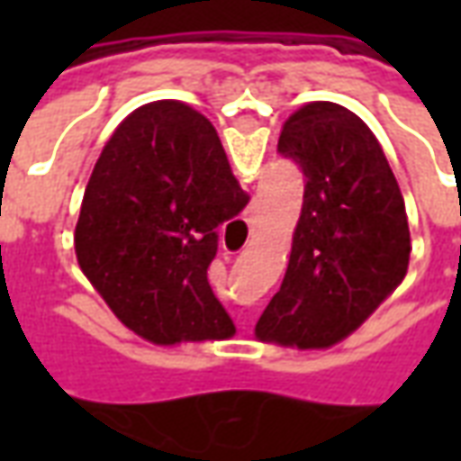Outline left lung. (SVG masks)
<instances>
[{"label": "left lung", "instance_id": "1", "mask_svg": "<svg viewBox=\"0 0 461 461\" xmlns=\"http://www.w3.org/2000/svg\"><path fill=\"white\" fill-rule=\"evenodd\" d=\"M279 152L299 162L306 190L289 269L257 339L330 348L405 279L412 249L405 200L373 131L339 104L301 105L281 125Z\"/></svg>", "mask_w": 461, "mask_h": 461}]
</instances>
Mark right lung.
Returning <instances> with one entry per match:
<instances>
[{
	"label": "right lung",
	"mask_w": 461,
	"mask_h": 461,
	"mask_svg": "<svg viewBox=\"0 0 461 461\" xmlns=\"http://www.w3.org/2000/svg\"><path fill=\"white\" fill-rule=\"evenodd\" d=\"M247 202L214 125L182 101H152L115 128L95 160L76 259L140 339L155 346L230 339L234 323L207 269L217 227Z\"/></svg>",
	"instance_id": "right-lung-1"
}]
</instances>
